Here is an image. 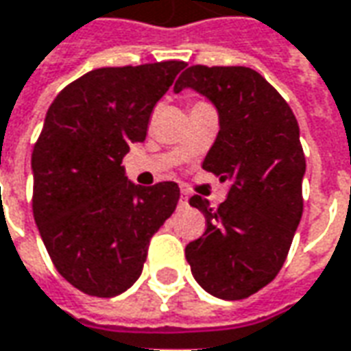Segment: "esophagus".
Returning a JSON list of instances; mask_svg holds the SVG:
<instances>
[{
    "label": "esophagus",
    "instance_id": "obj_1",
    "mask_svg": "<svg viewBox=\"0 0 351 351\" xmlns=\"http://www.w3.org/2000/svg\"><path fill=\"white\" fill-rule=\"evenodd\" d=\"M178 203H180V207H186V205H188V192H184L182 190V193H180V201H178Z\"/></svg>",
    "mask_w": 351,
    "mask_h": 351
}]
</instances>
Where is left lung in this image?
<instances>
[{
	"label": "left lung",
	"instance_id": "left-lung-1",
	"mask_svg": "<svg viewBox=\"0 0 351 351\" xmlns=\"http://www.w3.org/2000/svg\"><path fill=\"white\" fill-rule=\"evenodd\" d=\"M193 89L218 112V134L203 169L230 182L218 209L199 195L207 230L186 245L192 276L209 295L241 300L278 276L302 218L306 159L293 110L245 66H190L175 93Z\"/></svg>",
	"mask_w": 351,
	"mask_h": 351
}]
</instances>
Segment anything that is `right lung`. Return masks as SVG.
Masks as SVG:
<instances>
[{"label":"right lung","instance_id":"obj_1","mask_svg":"<svg viewBox=\"0 0 351 351\" xmlns=\"http://www.w3.org/2000/svg\"><path fill=\"white\" fill-rule=\"evenodd\" d=\"M180 60L99 68L60 90L32 154L34 218L58 274L90 296L141 278L152 235L180 197L176 182L138 186L121 161L144 142Z\"/></svg>","mask_w":351,"mask_h":351}]
</instances>
